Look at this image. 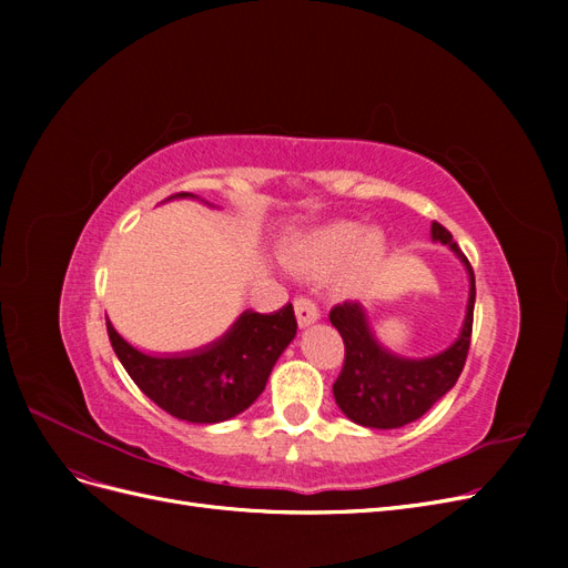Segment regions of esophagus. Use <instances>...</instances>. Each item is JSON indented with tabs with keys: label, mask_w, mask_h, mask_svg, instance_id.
<instances>
[{
	"label": "esophagus",
	"mask_w": 568,
	"mask_h": 568,
	"mask_svg": "<svg viewBox=\"0 0 568 568\" xmlns=\"http://www.w3.org/2000/svg\"><path fill=\"white\" fill-rule=\"evenodd\" d=\"M294 307H296V317H298L301 326H307V324H313V322L320 320V307H317V303L313 298L298 296L294 301Z\"/></svg>",
	"instance_id": "34e87169"
}]
</instances>
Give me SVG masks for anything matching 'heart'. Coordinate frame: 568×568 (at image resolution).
I'll return each instance as SVG.
<instances>
[{
	"instance_id": "obj_1",
	"label": "heart",
	"mask_w": 568,
	"mask_h": 568,
	"mask_svg": "<svg viewBox=\"0 0 568 568\" xmlns=\"http://www.w3.org/2000/svg\"><path fill=\"white\" fill-rule=\"evenodd\" d=\"M384 261V239L363 232L355 222H334L305 239L296 253V265L307 274H326L341 267V286L365 288Z\"/></svg>"
}]
</instances>
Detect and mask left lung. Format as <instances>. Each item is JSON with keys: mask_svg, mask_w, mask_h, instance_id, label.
<instances>
[{"mask_svg": "<svg viewBox=\"0 0 568 568\" xmlns=\"http://www.w3.org/2000/svg\"><path fill=\"white\" fill-rule=\"evenodd\" d=\"M436 242L448 244L469 270V305L459 338L453 346L426 359H403L384 351L374 341L363 307L343 301L332 307L329 320L338 329L346 355L338 379L334 382V398L343 415L355 424L369 428H398L426 415L445 393H448L467 363L474 326L476 280L467 255L453 242V234L440 222H434Z\"/></svg>", "mask_w": 568, "mask_h": 568, "instance_id": "8db88e82", "label": "left lung"}]
</instances>
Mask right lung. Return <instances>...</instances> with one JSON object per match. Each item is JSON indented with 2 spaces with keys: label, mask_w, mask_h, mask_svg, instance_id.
Listing matches in <instances>:
<instances>
[{
  "label": "right lung",
  "mask_w": 568,
  "mask_h": 568,
  "mask_svg": "<svg viewBox=\"0 0 568 568\" xmlns=\"http://www.w3.org/2000/svg\"><path fill=\"white\" fill-rule=\"evenodd\" d=\"M194 196V194H173ZM294 305L282 311L244 313L213 346L192 355L153 357L132 348L106 320L111 346L130 379L168 415L194 424H215L244 412L263 393L267 376L296 336Z\"/></svg>",
  "instance_id": "add662e5"
}]
</instances>
